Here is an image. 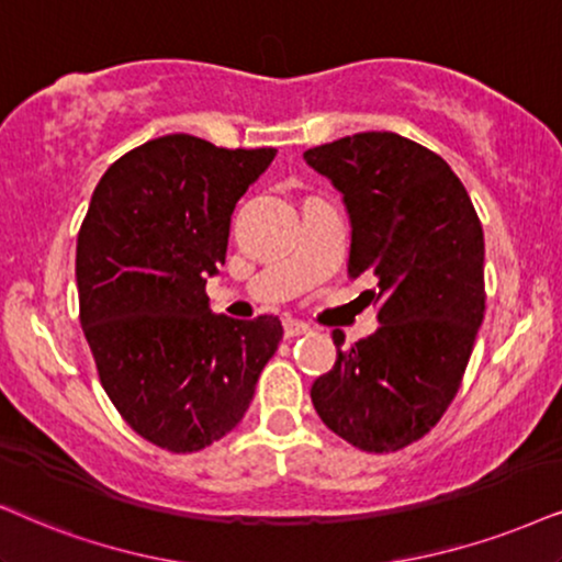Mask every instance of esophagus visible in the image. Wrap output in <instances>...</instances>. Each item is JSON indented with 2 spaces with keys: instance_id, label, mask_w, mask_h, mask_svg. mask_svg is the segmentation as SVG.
<instances>
[{
  "instance_id": "34e87169",
  "label": "esophagus",
  "mask_w": 562,
  "mask_h": 562,
  "mask_svg": "<svg viewBox=\"0 0 562 562\" xmlns=\"http://www.w3.org/2000/svg\"><path fill=\"white\" fill-rule=\"evenodd\" d=\"M311 326L303 324V322H295V318H288L285 322V337L293 339V337H303V334H308Z\"/></svg>"
}]
</instances>
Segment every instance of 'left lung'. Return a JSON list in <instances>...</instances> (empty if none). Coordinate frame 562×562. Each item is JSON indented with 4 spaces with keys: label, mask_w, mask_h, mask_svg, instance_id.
Wrapping results in <instances>:
<instances>
[{
    "label": "left lung",
    "mask_w": 562,
    "mask_h": 562,
    "mask_svg": "<svg viewBox=\"0 0 562 562\" xmlns=\"http://www.w3.org/2000/svg\"><path fill=\"white\" fill-rule=\"evenodd\" d=\"M342 191L350 280L366 277L379 329L311 386L329 430L368 453L400 451L459 392L485 316V236L464 183L440 155L394 132H360L303 153Z\"/></svg>",
    "instance_id": "left-lung-1"
}]
</instances>
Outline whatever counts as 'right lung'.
<instances>
[{"label":"right lung","instance_id":"add662e5","mask_svg":"<svg viewBox=\"0 0 562 562\" xmlns=\"http://www.w3.org/2000/svg\"><path fill=\"white\" fill-rule=\"evenodd\" d=\"M274 155L166 134L92 191L75 265L85 339L119 415L170 453L207 449L244 420L282 339L277 316H215L204 293L236 202Z\"/></svg>","mask_w":562,"mask_h":562}]
</instances>
